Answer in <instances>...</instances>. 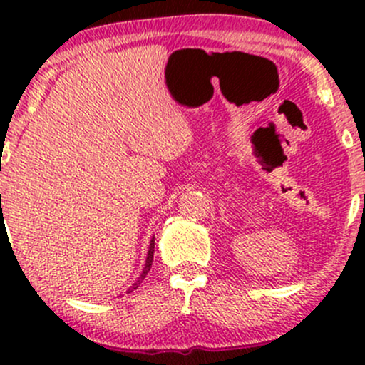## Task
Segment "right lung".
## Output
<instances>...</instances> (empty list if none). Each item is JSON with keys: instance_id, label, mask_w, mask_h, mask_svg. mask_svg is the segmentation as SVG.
Returning a JSON list of instances; mask_svg holds the SVG:
<instances>
[{"instance_id": "right-lung-1", "label": "right lung", "mask_w": 365, "mask_h": 365, "mask_svg": "<svg viewBox=\"0 0 365 365\" xmlns=\"http://www.w3.org/2000/svg\"><path fill=\"white\" fill-rule=\"evenodd\" d=\"M153 257H154V237H153V240H150L149 252H148V259H145V266H144V269H142V273H140V276H139V279H137V282L133 283L132 287L128 288L127 293L133 292V290H137V288H139V284L142 283V279H144V278H145V274H148L149 271H150V266H153Z\"/></svg>"}]
</instances>
